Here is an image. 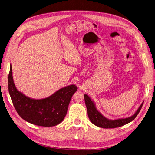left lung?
<instances>
[{
  "mask_svg": "<svg viewBox=\"0 0 155 155\" xmlns=\"http://www.w3.org/2000/svg\"><path fill=\"white\" fill-rule=\"evenodd\" d=\"M85 105L87 108V113L90 120L95 125L103 128H114L120 127L132 121L136 118L141 109L143 102L134 114L128 118H119L117 120H110L101 115L96 108L95 103L86 94L84 95Z\"/></svg>",
  "mask_w": 155,
  "mask_h": 155,
  "instance_id": "1",
  "label": "left lung"
}]
</instances>
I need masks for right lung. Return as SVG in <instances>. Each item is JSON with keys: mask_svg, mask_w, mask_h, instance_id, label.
I'll use <instances>...</instances> for the list:
<instances>
[{"mask_svg": "<svg viewBox=\"0 0 155 155\" xmlns=\"http://www.w3.org/2000/svg\"><path fill=\"white\" fill-rule=\"evenodd\" d=\"M8 88L13 105L20 117L32 124L45 127L57 125L64 120L70 100L77 90L76 85H71L59 89L47 98H31L17 89L11 65Z\"/></svg>", "mask_w": 155, "mask_h": 155, "instance_id": "right-lung-1", "label": "right lung"}]
</instances>
